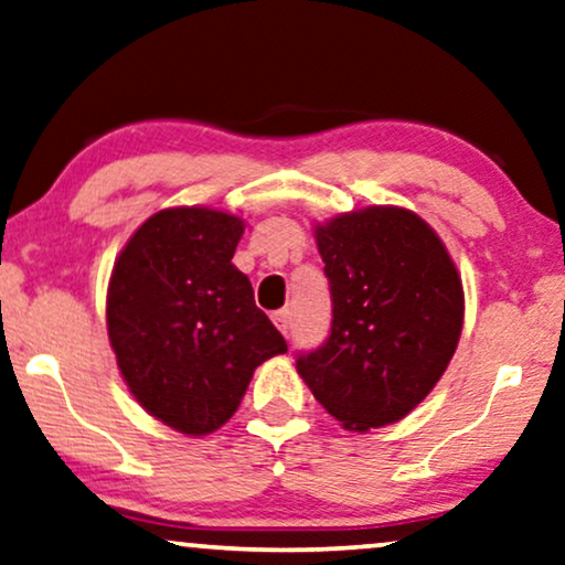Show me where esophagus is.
I'll list each match as a JSON object with an SVG mask.
<instances>
[{"mask_svg": "<svg viewBox=\"0 0 565 565\" xmlns=\"http://www.w3.org/2000/svg\"><path fill=\"white\" fill-rule=\"evenodd\" d=\"M274 322H276V328L281 330L284 335H289V328H291V312L289 310L274 312Z\"/></svg>", "mask_w": 565, "mask_h": 565, "instance_id": "1", "label": "esophagus"}]
</instances>
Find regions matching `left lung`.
<instances>
[{"instance_id": "1", "label": "left lung", "mask_w": 565, "mask_h": 565, "mask_svg": "<svg viewBox=\"0 0 565 565\" xmlns=\"http://www.w3.org/2000/svg\"><path fill=\"white\" fill-rule=\"evenodd\" d=\"M333 320L297 353L315 401L351 431L395 424L445 374L462 330V281L413 212L372 206L315 230Z\"/></svg>"}]
</instances>
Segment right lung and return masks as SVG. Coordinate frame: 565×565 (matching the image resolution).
Wrapping results in <instances>:
<instances>
[{
    "mask_svg": "<svg viewBox=\"0 0 565 565\" xmlns=\"http://www.w3.org/2000/svg\"><path fill=\"white\" fill-rule=\"evenodd\" d=\"M239 237L232 214L164 209L134 232L110 276L108 335L126 385L191 436L227 424L255 366L287 351L232 266Z\"/></svg>",
    "mask_w": 565,
    "mask_h": 565,
    "instance_id": "right-lung-1",
    "label": "right lung"
}]
</instances>
